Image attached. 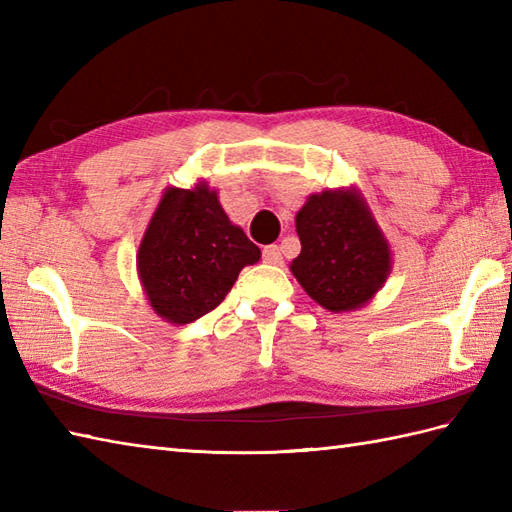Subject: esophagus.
<instances>
[{
  "label": "esophagus",
  "instance_id": "esophagus-1",
  "mask_svg": "<svg viewBox=\"0 0 512 512\" xmlns=\"http://www.w3.org/2000/svg\"><path fill=\"white\" fill-rule=\"evenodd\" d=\"M262 257H264L266 264H273V266L284 262V257H281V248H279V246H266Z\"/></svg>",
  "mask_w": 512,
  "mask_h": 512
}]
</instances>
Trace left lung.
<instances>
[{
  "instance_id": "1",
  "label": "left lung",
  "mask_w": 512,
  "mask_h": 512,
  "mask_svg": "<svg viewBox=\"0 0 512 512\" xmlns=\"http://www.w3.org/2000/svg\"><path fill=\"white\" fill-rule=\"evenodd\" d=\"M301 253L290 273L308 297L330 312L367 306L391 273V248L361 189L308 195L295 217Z\"/></svg>"
}]
</instances>
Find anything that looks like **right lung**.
I'll return each mask as SVG.
<instances>
[{"label":"right lung","mask_w":512,"mask_h":512,"mask_svg":"<svg viewBox=\"0 0 512 512\" xmlns=\"http://www.w3.org/2000/svg\"><path fill=\"white\" fill-rule=\"evenodd\" d=\"M262 259L242 226L228 220L209 182L167 187L145 228L136 270L162 321L193 323L220 306L244 266Z\"/></svg>","instance_id":"obj_1"}]
</instances>
